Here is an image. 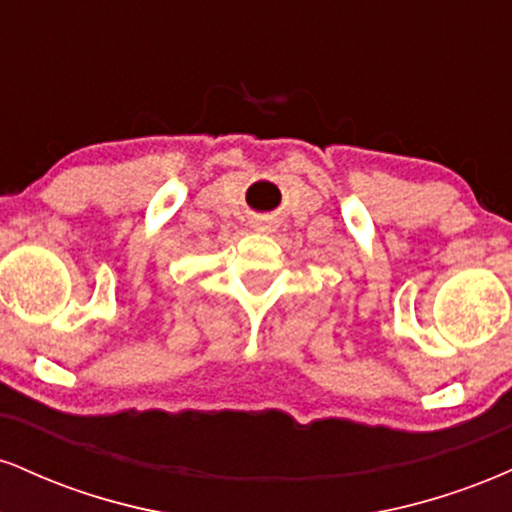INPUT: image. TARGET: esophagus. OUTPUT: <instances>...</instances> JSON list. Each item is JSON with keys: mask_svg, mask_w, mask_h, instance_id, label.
I'll return each instance as SVG.
<instances>
[{"mask_svg": "<svg viewBox=\"0 0 512 512\" xmlns=\"http://www.w3.org/2000/svg\"><path fill=\"white\" fill-rule=\"evenodd\" d=\"M255 228H257V231H272L274 223H272V221H267V219H262V221H257V223H255Z\"/></svg>", "mask_w": 512, "mask_h": 512, "instance_id": "1", "label": "esophagus"}]
</instances>
